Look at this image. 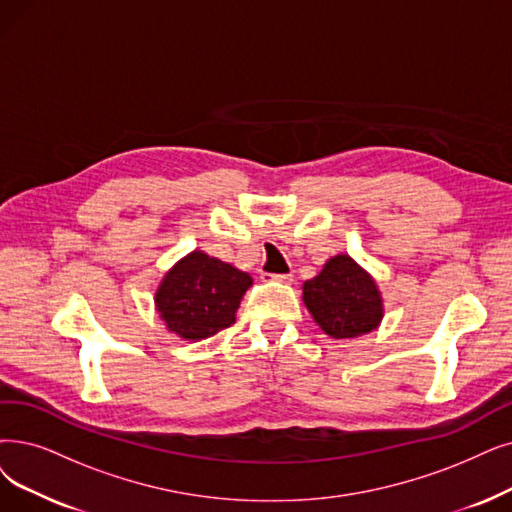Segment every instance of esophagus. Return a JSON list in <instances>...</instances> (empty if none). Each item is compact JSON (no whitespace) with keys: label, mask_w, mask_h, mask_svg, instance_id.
I'll return each mask as SVG.
<instances>
[{"label":"esophagus","mask_w":512,"mask_h":512,"mask_svg":"<svg viewBox=\"0 0 512 512\" xmlns=\"http://www.w3.org/2000/svg\"><path fill=\"white\" fill-rule=\"evenodd\" d=\"M264 277H269L273 281H281V283H292L294 281L292 273H264Z\"/></svg>","instance_id":"obj_1"}]
</instances>
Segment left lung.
I'll return each instance as SVG.
<instances>
[{
  "mask_svg": "<svg viewBox=\"0 0 512 512\" xmlns=\"http://www.w3.org/2000/svg\"><path fill=\"white\" fill-rule=\"evenodd\" d=\"M302 300L321 330L332 338L367 334L382 319L376 283L351 256L327 260L315 279L304 281Z\"/></svg>",
  "mask_w": 512,
  "mask_h": 512,
  "instance_id": "left-lung-1",
  "label": "left lung"
}]
</instances>
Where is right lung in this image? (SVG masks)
<instances>
[{"label":"right lung","instance_id":"right-lung-1","mask_svg":"<svg viewBox=\"0 0 512 512\" xmlns=\"http://www.w3.org/2000/svg\"><path fill=\"white\" fill-rule=\"evenodd\" d=\"M250 285L248 273L197 250L161 281L157 311L180 338H210L235 323V311Z\"/></svg>","mask_w":512,"mask_h":512}]
</instances>
